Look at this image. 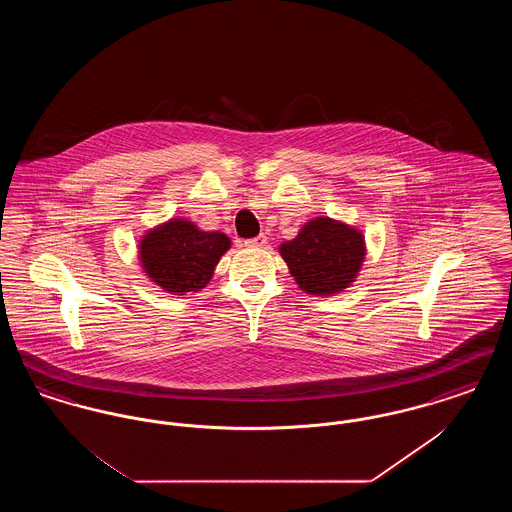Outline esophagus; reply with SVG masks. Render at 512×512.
<instances>
[{"label":"esophagus","instance_id":"obj_1","mask_svg":"<svg viewBox=\"0 0 512 512\" xmlns=\"http://www.w3.org/2000/svg\"><path fill=\"white\" fill-rule=\"evenodd\" d=\"M245 247H263V245L267 244V236L265 234H261V236H257V238H251V240H245Z\"/></svg>","mask_w":512,"mask_h":512}]
</instances>
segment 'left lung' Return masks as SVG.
Here are the masks:
<instances>
[{
  "mask_svg": "<svg viewBox=\"0 0 512 512\" xmlns=\"http://www.w3.org/2000/svg\"><path fill=\"white\" fill-rule=\"evenodd\" d=\"M365 251L359 230L326 217L309 220L292 242L280 245L297 286L313 295L349 288L365 261Z\"/></svg>",
  "mask_w": 512,
  "mask_h": 512,
  "instance_id": "1",
  "label": "left lung"
}]
</instances>
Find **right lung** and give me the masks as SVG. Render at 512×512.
Returning a JSON list of instances; mask_svg holds the SVG:
<instances>
[{"label": "right lung", "mask_w": 512, "mask_h": 512, "mask_svg": "<svg viewBox=\"0 0 512 512\" xmlns=\"http://www.w3.org/2000/svg\"><path fill=\"white\" fill-rule=\"evenodd\" d=\"M228 247L226 234L203 232L190 220L174 219L147 232L140 242V261L151 282L184 295L209 284Z\"/></svg>", "instance_id": "add662e5"}]
</instances>
